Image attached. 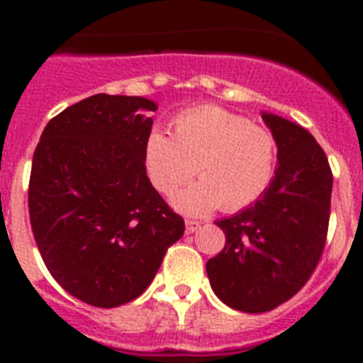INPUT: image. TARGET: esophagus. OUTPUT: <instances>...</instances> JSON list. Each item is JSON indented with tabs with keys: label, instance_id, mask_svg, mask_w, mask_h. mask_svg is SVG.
I'll return each instance as SVG.
<instances>
[{
	"label": "esophagus",
	"instance_id": "1",
	"mask_svg": "<svg viewBox=\"0 0 363 363\" xmlns=\"http://www.w3.org/2000/svg\"><path fill=\"white\" fill-rule=\"evenodd\" d=\"M200 225L201 223L198 220H185V230H187L189 234L194 233V230H196Z\"/></svg>",
	"mask_w": 363,
	"mask_h": 363
}]
</instances>
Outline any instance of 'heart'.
Returning <instances> with one entry per match:
<instances>
[{
	"instance_id": "b5f03b06",
	"label": "heart",
	"mask_w": 363,
	"mask_h": 363,
	"mask_svg": "<svg viewBox=\"0 0 363 363\" xmlns=\"http://www.w3.org/2000/svg\"><path fill=\"white\" fill-rule=\"evenodd\" d=\"M172 136L150 130L143 165L150 184L171 194L196 172L200 182L176 192L172 203L189 214L221 209L236 213L255 203L277 169V140L262 125L216 105L178 112Z\"/></svg>"
}]
</instances>
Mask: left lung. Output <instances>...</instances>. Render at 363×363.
I'll return each mask as SVG.
<instances>
[{"label": "left lung", "mask_w": 363, "mask_h": 363, "mask_svg": "<svg viewBox=\"0 0 363 363\" xmlns=\"http://www.w3.org/2000/svg\"><path fill=\"white\" fill-rule=\"evenodd\" d=\"M278 145L267 191L216 225L225 247L207 262L211 287L243 313H267L307 284L322 258L331 214L333 172L325 152L303 127L262 114Z\"/></svg>", "instance_id": "obj_1"}]
</instances>
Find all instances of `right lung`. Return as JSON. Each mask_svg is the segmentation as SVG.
<instances>
[{
  "label": "right lung",
  "instance_id": "add662e5",
  "mask_svg": "<svg viewBox=\"0 0 363 363\" xmlns=\"http://www.w3.org/2000/svg\"><path fill=\"white\" fill-rule=\"evenodd\" d=\"M156 104L94 94L47 123L32 158L28 214L45 265L89 306L120 307L149 287L184 218L152 187L143 143Z\"/></svg>",
  "mask_w": 363,
  "mask_h": 363
}]
</instances>
